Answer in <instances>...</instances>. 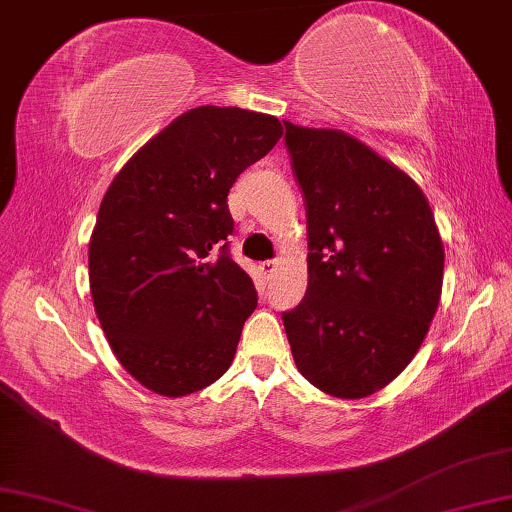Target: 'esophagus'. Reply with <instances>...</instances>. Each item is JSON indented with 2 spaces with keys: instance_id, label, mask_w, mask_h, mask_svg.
<instances>
[{
  "instance_id": "obj_1",
  "label": "esophagus",
  "mask_w": 512,
  "mask_h": 512,
  "mask_svg": "<svg viewBox=\"0 0 512 512\" xmlns=\"http://www.w3.org/2000/svg\"><path fill=\"white\" fill-rule=\"evenodd\" d=\"M277 267H279L277 258H274V261H263V263H261V272H263V274H272L274 270H277Z\"/></svg>"
}]
</instances>
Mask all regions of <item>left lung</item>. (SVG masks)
<instances>
[{
    "mask_svg": "<svg viewBox=\"0 0 512 512\" xmlns=\"http://www.w3.org/2000/svg\"><path fill=\"white\" fill-rule=\"evenodd\" d=\"M286 125L309 235V286L283 313L293 359L334 398L405 371L435 318L444 245L421 187L341 130Z\"/></svg>",
    "mask_w": 512,
    "mask_h": 512,
    "instance_id": "left-lung-1",
    "label": "left lung"
}]
</instances>
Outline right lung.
Listing matches in <instances>:
<instances>
[{
    "label": "right lung",
    "mask_w": 512,
    "mask_h": 512,
    "mask_svg": "<svg viewBox=\"0 0 512 512\" xmlns=\"http://www.w3.org/2000/svg\"><path fill=\"white\" fill-rule=\"evenodd\" d=\"M281 135L270 114L190 109L125 162L100 203L93 306L121 366L160 396L201 391L229 371L258 295L229 256L226 196Z\"/></svg>",
    "instance_id": "right-lung-1"
}]
</instances>
